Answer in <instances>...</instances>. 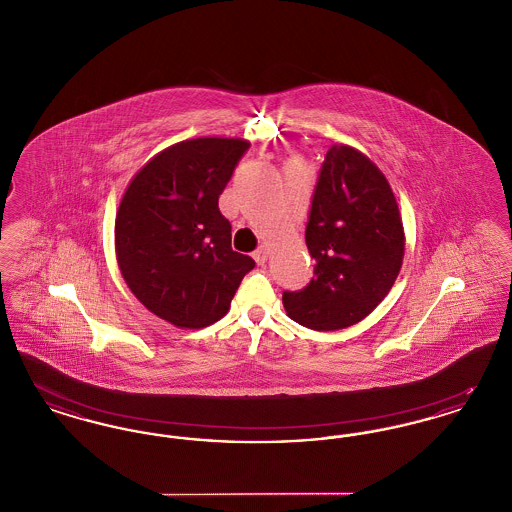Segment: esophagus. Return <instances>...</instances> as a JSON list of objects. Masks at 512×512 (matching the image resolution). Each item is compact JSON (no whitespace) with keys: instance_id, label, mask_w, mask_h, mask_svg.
<instances>
[{"instance_id":"esophagus-1","label":"esophagus","mask_w":512,"mask_h":512,"mask_svg":"<svg viewBox=\"0 0 512 512\" xmlns=\"http://www.w3.org/2000/svg\"><path fill=\"white\" fill-rule=\"evenodd\" d=\"M253 259L257 261V265H265L268 259V247L267 245H261L255 253H253Z\"/></svg>"}]
</instances>
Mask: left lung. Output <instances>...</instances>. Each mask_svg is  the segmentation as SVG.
<instances>
[{
	"instance_id": "left-lung-1",
	"label": "left lung",
	"mask_w": 512,
	"mask_h": 512,
	"mask_svg": "<svg viewBox=\"0 0 512 512\" xmlns=\"http://www.w3.org/2000/svg\"><path fill=\"white\" fill-rule=\"evenodd\" d=\"M305 242L315 276L303 290L282 293L297 324L341 330L368 317L390 293L405 255L403 220L386 176L359 149H328Z\"/></svg>"
}]
</instances>
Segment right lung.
<instances>
[{
	"mask_svg": "<svg viewBox=\"0 0 512 512\" xmlns=\"http://www.w3.org/2000/svg\"><path fill=\"white\" fill-rule=\"evenodd\" d=\"M249 149L240 138H195L136 172L115 219L122 278L138 301L178 328L224 317L255 261L232 249L219 195Z\"/></svg>",
	"mask_w": 512,
	"mask_h": 512,
	"instance_id": "1",
	"label": "right lung"
}]
</instances>
